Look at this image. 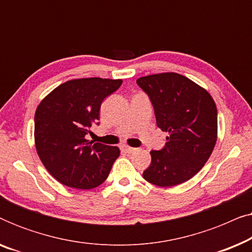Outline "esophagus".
Listing matches in <instances>:
<instances>
[{"label": "esophagus", "mask_w": 252, "mask_h": 252, "mask_svg": "<svg viewBox=\"0 0 252 252\" xmlns=\"http://www.w3.org/2000/svg\"><path fill=\"white\" fill-rule=\"evenodd\" d=\"M122 150L124 151V153H127V154H132L135 151L136 149L135 148H132V147H128V146H123L122 147Z\"/></svg>", "instance_id": "34e87169"}]
</instances>
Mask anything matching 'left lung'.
Returning a JSON list of instances; mask_svg holds the SVG:
<instances>
[{
	"label": "left lung",
	"instance_id": "obj_1",
	"mask_svg": "<svg viewBox=\"0 0 252 252\" xmlns=\"http://www.w3.org/2000/svg\"><path fill=\"white\" fill-rule=\"evenodd\" d=\"M136 84L149 96L157 126L168 133L163 149L150 151L143 178L159 187L180 185L211 156L218 133L216 103L204 88L174 72L141 77Z\"/></svg>",
	"mask_w": 252,
	"mask_h": 252
}]
</instances>
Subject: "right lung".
<instances>
[{
    "label": "right lung",
    "mask_w": 252,
    "mask_h": 252,
    "mask_svg": "<svg viewBox=\"0 0 252 252\" xmlns=\"http://www.w3.org/2000/svg\"><path fill=\"white\" fill-rule=\"evenodd\" d=\"M120 79L82 78L64 82L44 97L34 117V140L48 172L67 187L92 189L103 184L119 157L118 147L88 141L106 96Z\"/></svg>",
    "instance_id": "add662e5"
}]
</instances>
